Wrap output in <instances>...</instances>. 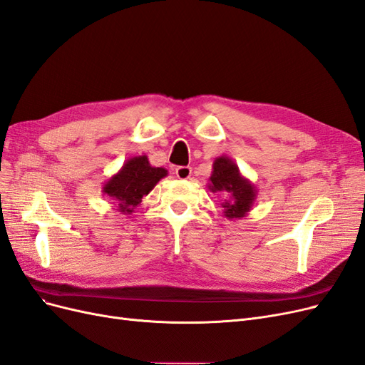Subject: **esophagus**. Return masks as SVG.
<instances>
[{
  "mask_svg": "<svg viewBox=\"0 0 365 365\" xmlns=\"http://www.w3.org/2000/svg\"><path fill=\"white\" fill-rule=\"evenodd\" d=\"M175 175H177L178 180H190V177H192V168L180 166V168L175 169Z\"/></svg>",
  "mask_w": 365,
  "mask_h": 365,
  "instance_id": "34e87169",
  "label": "esophagus"
}]
</instances>
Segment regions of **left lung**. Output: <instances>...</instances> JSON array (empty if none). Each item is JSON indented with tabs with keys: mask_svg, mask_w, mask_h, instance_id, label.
<instances>
[{
	"mask_svg": "<svg viewBox=\"0 0 365 365\" xmlns=\"http://www.w3.org/2000/svg\"><path fill=\"white\" fill-rule=\"evenodd\" d=\"M208 190L215 195H228L222 202L223 216L230 220L246 217L252 210L257 199V187L252 181L243 177L235 163L226 155L217 157L212 161L211 177L208 178Z\"/></svg>",
	"mask_w": 365,
	"mask_h": 365,
	"instance_id": "8db88e82",
	"label": "left lung"
}]
</instances>
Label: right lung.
Returning a JSON list of instances; mask_svg holds the SVG:
<instances>
[{
  "mask_svg": "<svg viewBox=\"0 0 365 365\" xmlns=\"http://www.w3.org/2000/svg\"><path fill=\"white\" fill-rule=\"evenodd\" d=\"M165 177H168V170L150 166L146 155L133 157L104 182L103 193L115 200L116 211L128 216L140 205L142 197L149 195Z\"/></svg>",
  "mask_w": 365,
  "mask_h": 365,
  "instance_id": "1",
  "label": "right lung"
}]
</instances>
